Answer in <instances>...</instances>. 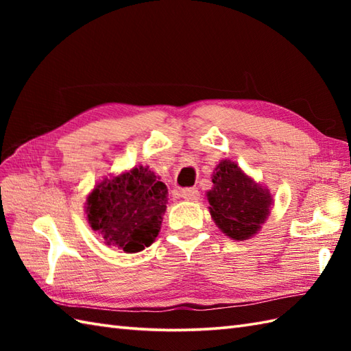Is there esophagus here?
Here are the masks:
<instances>
[{"mask_svg":"<svg viewBox=\"0 0 351 351\" xmlns=\"http://www.w3.org/2000/svg\"><path fill=\"white\" fill-rule=\"evenodd\" d=\"M199 191L196 189H185V190H181V197L189 200V202H197L199 200Z\"/></svg>","mask_w":351,"mask_h":351,"instance_id":"obj_1","label":"esophagus"}]
</instances>
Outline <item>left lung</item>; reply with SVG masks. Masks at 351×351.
<instances>
[{
    "label": "left lung",
    "mask_w": 351,
    "mask_h": 351,
    "mask_svg": "<svg viewBox=\"0 0 351 351\" xmlns=\"http://www.w3.org/2000/svg\"><path fill=\"white\" fill-rule=\"evenodd\" d=\"M213 184L206 197L211 217L221 232L234 240H247L255 235L270 214V191L230 160L219 162Z\"/></svg>",
    "instance_id": "obj_1"
}]
</instances>
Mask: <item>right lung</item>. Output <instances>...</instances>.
I'll use <instances>...</instances> for the list:
<instances>
[{"instance_id": "obj_1", "label": "right lung", "mask_w": 351, "mask_h": 351, "mask_svg": "<svg viewBox=\"0 0 351 351\" xmlns=\"http://www.w3.org/2000/svg\"><path fill=\"white\" fill-rule=\"evenodd\" d=\"M167 195L166 185L149 167L104 178L87 197L88 225L107 245L141 252L158 237Z\"/></svg>"}]
</instances>
